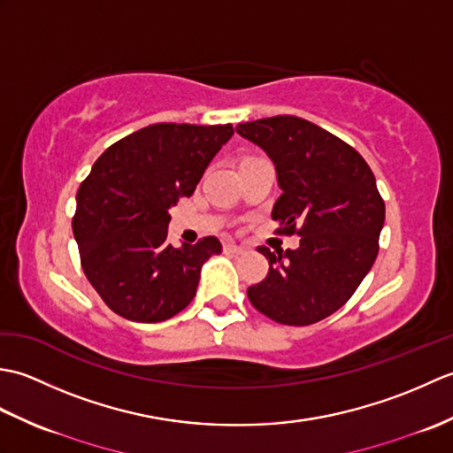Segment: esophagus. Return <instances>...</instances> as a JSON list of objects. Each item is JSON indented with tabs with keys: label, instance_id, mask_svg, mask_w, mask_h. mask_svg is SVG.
<instances>
[{
	"label": "esophagus",
	"instance_id": "34e87169",
	"mask_svg": "<svg viewBox=\"0 0 453 453\" xmlns=\"http://www.w3.org/2000/svg\"><path fill=\"white\" fill-rule=\"evenodd\" d=\"M224 251L229 253V255H242V253L245 251V249L235 245V243H226V245H224Z\"/></svg>",
	"mask_w": 453,
	"mask_h": 453
}]
</instances>
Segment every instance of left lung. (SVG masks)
<instances>
[{
    "label": "left lung",
    "mask_w": 453,
    "mask_h": 453,
    "mask_svg": "<svg viewBox=\"0 0 453 453\" xmlns=\"http://www.w3.org/2000/svg\"><path fill=\"white\" fill-rule=\"evenodd\" d=\"M235 130L274 163L282 195L273 219L302 237L294 251L258 249L268 274L249 288V302L282 325L321 321L350 300L378 257L386 204L373 173L349 143L290 114Z\"/></svg>",
    "instance_id": "1"
}]
</instances>
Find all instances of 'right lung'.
<instances>
[{
    "label": "right lung",
    "mask_w": 453,
    "mask_h": 453,
    "mask_svg": "<svg viewBox=\"0 0 453 453\" xmlns=\"http://www.w3.org/2000/svg\"><path fill=\"white\" fill-rule=\"evenodd\" d=\"M232 136V124H151L112 143L81 182L72 227L83 273L124 319L165 321L196 296L202 265L221 243L169 245V210Z\"/></svg>",
    "instance_id": "obj_1"
}]
</instances>
